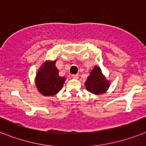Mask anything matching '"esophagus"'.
I'll return each mask as SVG.
<instances>
[{"label": "esophagus", "mask_w": 146, "mask_h": 146, "mask_svg": "<svg viewBox=\"0 0 146 146\" xmlns=\"http://www.w3.org/2000/svg\"><path fill=\"white\" fill-rule=\"evenodd\" d=\"M72 77H73V78H75V79H77V78H78V74H74L72 76Z\"/></svg>", "instance_id": "1"}]
</instances>
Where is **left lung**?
Instances as JSON below:
<instances>
[{"instance_id": "left-lung-1", "label": "left lung", "mask_w": 146, "mask_h": 146, "mask_svg": "<svg viewBox=\"0 0 146 146\" xmlns=\"http://www.w3.org/2000/svg\"><path fill=\"white\" fill-rule=\"evenodd\" d=\"M84 85L88 92L95 95H101L108 90L110 81L106 79L99 66L95 65L84 82Z\"/></svg>"}]
</instances>
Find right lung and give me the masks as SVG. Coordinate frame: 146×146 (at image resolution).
<instances>
[{"instance_id":"right-lung-1","label":"right lung","mask_w":146,"mask_h":146,"mask_svg":"<svg viewBox=\"0 0 146 146\" xmlns=\"http://www.w3.org/2000/svg\"><path fill=\"white\" fill-rule=\"evenodd\" d=\"M66 78L60 76L56 67V60H47L37 70L35 85L38 92L44 96H53L62 90Z\"/></svg>"}]
</instances>
